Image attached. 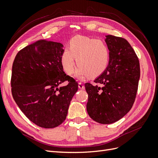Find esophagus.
I'll return each instance as SVG.
<instances>
[{
    "mask_svg": "<svg viewBox=\"0 0 158 158\" xmlns=\"http://www.w3.org/2000/svg\"><path fill=\"white\" fill-rule=\"evenodd\" d=\"M79 88L81 89H85V85L84 84L81 82L79 83Z\"/></svg>",
    "mask_w": 158,
    "mask_h": 158,
    "instance_id": "obj_1",
    "label": "esophagus"
}]
</instances>
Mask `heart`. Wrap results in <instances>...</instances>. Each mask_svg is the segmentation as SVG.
Masks as SVG:
<instances>
[{
	"label": "heart",
	"instance_id": "obj_1",
	"mask_svg": "<svg viewBox=\"0 0 158 158\" xmlns=\"http://www.w3.org/2000/svg\"><path fill=\"white\" fill-rule=\"evenodd\" d=\"M110 49L103 40L83 36H75L69 43L68 48L63 50L60 63L69 75L75 69V59L79 66L76 75L83 78L88 75L95 77L106 69L110 61Z\"/></svg>",
	"mask_w": 158,
	"mask_h": 158
}]
</instances>
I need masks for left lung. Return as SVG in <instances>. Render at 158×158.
Instances as JSON below:
<instances>
[{
	"label": "left lung",
	"instance_id": "8db88e82",
	"mask_svg": "<svg viewBox=\"0 0 158 158\" xmlns=\"http://www.w3.org/2000/svg\"><path fill=\"white\" fill-rule=\"evenodd\" d=\"M110 61L95 84H85L88 94L87 111L90 118L102 124L119 120L135 102L140 77L139 59L126 39L107 35Z\"/></svg>",
	"mask_w": 158,
	"mask_h": 158
}]
</instances>
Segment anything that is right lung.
<instances>
[{
    "instance_id": "add662e5",
    "label": "right lung",
    "mask_w": 158,
    "mask_h": 158,
    "mask_svg": "<svg viewBox=\"0 0 158 158\" xmlns=\"http://www.w3.org/2000/svg\"><path fill=\"white\" fill-rule=\"evenodd\" d=\"M63 45L40 39L20 50L12 68L11 92L27 118L43 128H54L65 120L78 83L63 71ZM67 80L68 85L59 87Z\"/></svg>"
}]
</instances>
